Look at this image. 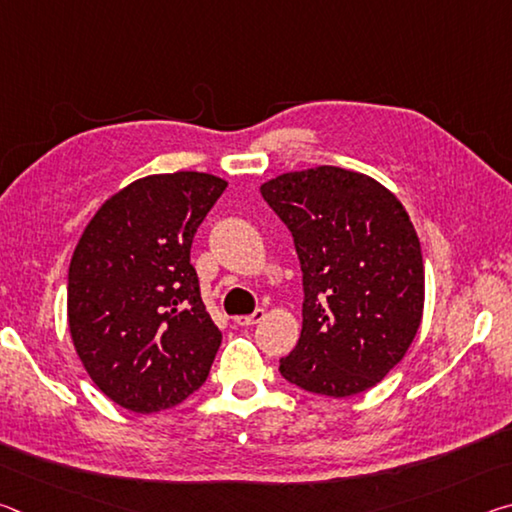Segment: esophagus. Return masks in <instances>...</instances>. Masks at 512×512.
I'll return each mask as SVG.
<instances>
[{
    "label": "esophagus",
    "instance_id": "esophagus-1",
    "mask_svg": "<svg viewBox=\"0 0 512 512\" xmlns=\"http://www.w3.org/2000/svg\"><path fill=\"white\" fill-rule=\"evenodd\" d=\"M264 316H266V311H264V309H255L253 314H248V316H237V318H235V325H239V327L257 325V323H262Z\"/></svg>",
    "mask_w": 512,
    "mask_h": 512
}]
</instances>
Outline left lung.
Returning <instances> with one entry per match:
<instances>
[{"mask_svg": "<svg viewBox=\"0 0 512 512\" xmlns=\"http://www.w3.org/2000/svg\"><path fill=\"white\" fill-rule=\"evenodd\" d=\"M302 268V332L282 377L309 393L368 391L402 361L424 307L420 239L384 185L341 167L282 173L262 187Z\"/></svg>", "mask_w": 512, "mask_h": 512, "instance_id": "8db88e82", "label": "left lung"}]
</instances>
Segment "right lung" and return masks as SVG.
Listing matches in <instances>:
<instances>
[{"instance_id": "obj_1", "label": "right lung", "mask_w": 512, "mask_h": 512, "mask_svg": "<svg viewBox=\"0 0 512 512\" xmlns=\"http://www.w3.org/2000/svg\"><path fill=\"white\" fill-rule=\"evenodd\" d=\"M225 187L198 171L140 178L99 207L76 244L69 334L99 391L128 411L171 409L210 375L221 332L189 250Z\"/></svg>"}]
</instances>
